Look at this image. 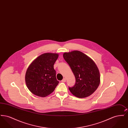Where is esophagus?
<instances>
[{
  "label": "esophagus",
  "instance_id": "34e87169",
  "mask_svg": "<svg viewBox=\"0 0 128 128\" xmlns=\"http://www.w3.org/2000/svg\"><path fill=\"white\" fill-rule=\"evenodd\" d=\"M66 79L65 78H63V80H61V82H66Z\"/></svg>",
  "mask_w": 128,
  "mask_h": 128
}]
</instances>
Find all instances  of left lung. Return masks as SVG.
Returning a JSON list of instances; mask_svg holds the SVG:
<instances>
[{"label":"left lung","mask_w":128,"mask_h":128,"mask_svg":"<svg viewBox=\"0 0 128 128\" xmlns=\"http://www.w3.org/2000/svg\"><path fill=\"white\" fill-rule=\"evenodd\" d=\"M63 58L70 67L76 79L72 94L78 98L91 96L97 89L100 82L99 70L94 62L82 52L75 50L63 54Z\"/></svg>","instance_id":"obj_1"}]
</instances>
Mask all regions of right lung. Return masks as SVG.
Listing matches in <instances>:
<instances>
[{"instance_id": "obj_1", "label": "right lung", "mask_w": 128, "mask_h": 128, "mask_svg": "<svg viewBox=\"0 0 128 128\" xmlns=\"http://www.w3.org/2000/svg\"><path fill=\"white\" fill-rule=\"evenodd\" d=\"M58 57L56 53H46L38 56L28 68L26 84L34 95L46 97L55 90L59 82L56 78L54 65Z\"/></svg>"}]
</instances>
